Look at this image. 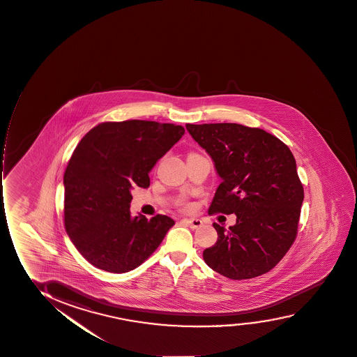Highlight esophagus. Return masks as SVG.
<instances>
[{
	"label": "esophagus",
	"instance_id": "obj_1",
	"mask_svg": "<svg viewBox=\"0 0 357 357\" xmlns=\"http://www.w3.org/2000/svg\"><path fill=\"white\" fill-rule=\"evenodd\" d=\"M183 223L187 224L189 228L198 229L202 225V222L198 218H183L182 219Z\"/></svg>",
	"mask_w": 357,
	"mask_h": 357
}]
</instances>
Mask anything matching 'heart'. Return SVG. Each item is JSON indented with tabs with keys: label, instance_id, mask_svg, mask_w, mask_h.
I'll list each match as a JSON object with an SVG mask.
<instances>
[{
	"label": "heart",
	"instance_id": "b5f03b06",
	"mask_svg": "<svg viewBox=\"0 0 357 357\" xmlns=\"http://www.w3.org/2000/svg\"><path fill=\"white\" fill-rule=\"evenodd\" d=\"M183 208H185V210H189V208H190V205L185 204V206H183Z\"/></svg>",
	"mask_w": 357,
	"mask_h": 357
}]
</instances>
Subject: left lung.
<instances>
[{"mask_svg": "<svg viewBox=\"0 0 357 357\" xmlns=\"http://www.w3.org/2000/svg\"><path fill=\"white\" fill-rule=\"evenodd\" d=\"M185 128L222 178L208 213L236 215L229 229L213 223L218 240L204 250V260L230 280L266 273L296 238L305 193L291 151L264 129L237 123Z\"/></svg>", "mask_w": 357, "mask_h": 357, "instance_id": "8db88e82", "label": "left lung"}]
</instances>
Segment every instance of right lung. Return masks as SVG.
<instances>
[{
	"mask_svg": "<svg viewBox=\"0 0 357 357\" xmlns=\"http://www.w3.org/2000/svg\"><path fill=\"white\" fill-rule=\"evenodd\" d=\"M185 128L155 121L103 122L80 140L63 175L65 228L75 248L100 270L125 273L140 266L175 222L168 215L132 217L134 185H150L149 172Z\"/></svg>",
	"mask_w": 357,
	"mask_h": 357,
	"instance_id": "obj_1",
	"label": "right lung"
}]
</instances>
